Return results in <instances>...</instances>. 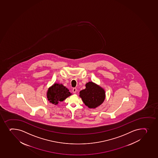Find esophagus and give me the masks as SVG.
<instances>
[{"label":"esophagus","mask_w":158,"mask_h":158,"mask_svg":"<svg viewBox=\"0 0 158 158\" xmlns=\"http://www.w3.org/2000/svg\"><path fill=\"white\" fill-rule=\"evenodd\" d=\"M73 93H76L77 92V89L76 88H73Z\"/></svg>","instance_id":"1"}]
</instances>
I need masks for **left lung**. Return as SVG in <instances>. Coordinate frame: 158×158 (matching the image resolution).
<instances>
[{"label":"left lung","mask_w":158,"mask_h":158,"mask_svg":"<svg viewBox=\"0 0 158 158\" xmlns=\"http://www.w3.org/2000/svg\"><path fill=\"white\" fill-rule=\"evenodd\" d=\"M85 87L79 93L85 104L89 108H95L101 105L105 98L104 89L93 82L86 83Z\"/></svg>","instance_id":"1"}]
</instances>
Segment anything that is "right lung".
I'll return each instance as SVG.
<instances>
[{
    "label": "right lung",
    "mask_w": 158,
    "mask_h": 158,
    "mask_svg": "<svg viewBox=\"0 0 158 158\" xmlns=\"http://www.w3.org/2000/svg\"><path fill=\"white\" fill-rule=\"evenodd\" d=\"M72 95L69 89L62 84L54 83L48 89L47 96L48 99L53 104H58L60 102H62Z\"/></svg>",
    "instance_id": "add662e5"
}]
</instances>
